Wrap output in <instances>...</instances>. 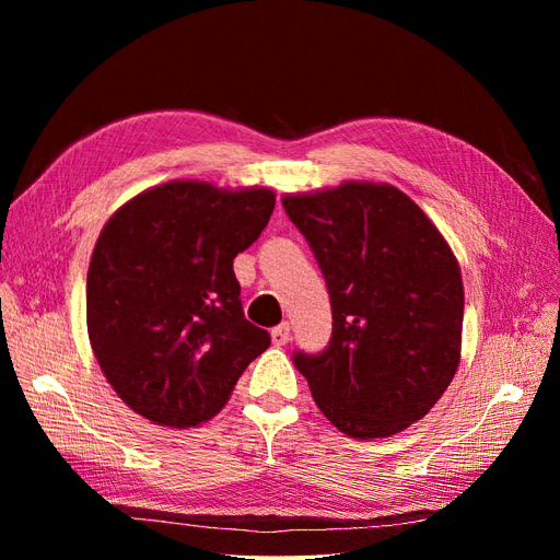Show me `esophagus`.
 <instances>
[{"mask_svg": "<svg viewBox=\"0 0 560 560\" xmlns=\"http://www.w3.org/2000/svg\"><path fill=\"white\" fill-rule=\"evenodd\" d=\"M270 338H273L276 346H287V341H290V322H280L278 327L270 329Z\"/></svg>", "mask_w": 560, "mask_h": 560, "instance_id": "34e87169", "label": "esophagus"}]
</instances>
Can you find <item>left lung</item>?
<instances>
[{"label":"left lung","instance_id":"1","mask_svg":"<svg viewBox=\"0 0 560 560\" xmlns=\"http://www.w3.org/2000/svg\"><path fill=\"white\" fill-rule=\"evenodd\" d=\"M282 208L325 276L331 338L294 352L319 411L354 439L425 416L460 360L465 294L442 233L389 184L350 182Z\"/></svg>","mask_w":560,"mask_h":560}]
</instances>
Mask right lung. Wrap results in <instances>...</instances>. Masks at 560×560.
Returning <instances> with one entry per match:
<instances>
[{
  "label": "right lung",
  "mask_w": 560,
  "mask_h": 560,
  "mask_svg": "<svg viewBox=\"0 0 560 560\" xmlns=\"http://www.w3.org/2000/svg\"><path fill=\"white\" fill-rule=\"evenodd\" d=\"M273 208L268 189L167 182L109 219L89 266V336L132 411L156 425H200L270 346V334L245 319L233 259Z\"/></svg>",
  "instance_id": "1"
}]
</instances>
